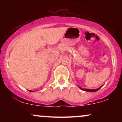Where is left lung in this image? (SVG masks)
Instances as JSON below:
<instances>
[{
	"label": "left lung",
	"instance_id": "8db88e82",
	"mask_svg": "<svg viewBox=\"0 0 122 122\" xmlns=\"http://www.w3.org/2000/svg\"><path fill=\"white\" fill-rule=\"evenodd\" d=\"M102 86H101V87H100L99 88H97V89H88V88H81V87H79V86H78V87H79V88H80L81 90H83V91H85V92H97V91L99 90L100 89V88L101 87H102Z\"/></svg>",
	"mask_w": 122,
	"mask_h": 122
}]
</instances>
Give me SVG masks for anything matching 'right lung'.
I'll use <instances>...</instances> for the list:
<instances>
[{
  "label": "right lung",
  "instance_id": "obj_1",
  "mask_svg": "<svg viewBox=\"0 0 122 122\" xmlns=\"http://www.w3.org/2000/svg\"><path fill=\"white\" fill-rule=\"evenodd\" d=\"M29 92H33V91H30V90H29Z\"/></svg>",
  "mask_w": 122,
  "mask_h": 122
}]
</instances>
